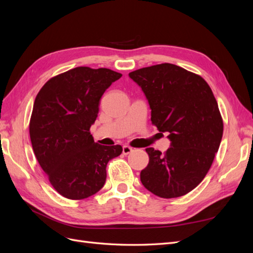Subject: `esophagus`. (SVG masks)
<instances>
[{
    "mask_svg": "<svg viewBox=\"0 0 253 253\" xmlns=\"http://www.w3.org/2000/svg\"><path fill=\"white\" fill-rule=\"evenodd\" d=\"M133 152V149L131 147H128V145H124V148H122V154L124 155H128L129 153Z\"/></svg>",
    "mask_w": 253,
    "mask_h": 253,
    "instance_id": "1",
    "label": "esophagus"
}]
</instances>
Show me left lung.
Masks as SVG:
<instances>
[{"label":"left lung","mask_w":253,"mask_h":253,"mask_svg":"<svg viewBox=\"0 0 253 253\" xmlns=\"http://www.w3.org/2000/svg\"><path fill=\"white\" fill-rule=\"evenodd\" d=\"M142 88L159 132H169L165 153L148 148L149 165L140 173L145 189L163 198L186 195L210 170L224 124L216 99L200 75L171 63L128 74Z\"/></svg>","instance_id":"obj_1"}]
</instances>
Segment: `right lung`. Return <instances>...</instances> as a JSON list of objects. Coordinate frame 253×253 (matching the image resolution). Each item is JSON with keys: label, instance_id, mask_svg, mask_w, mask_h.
<instances>
[{"label": "right lung", "instance_id": "obj_1", "mask_svg": "<svg viewBox=\"0 0 253 253\" xmlns=\"http://www.w3.org/2000/svg\"><path fill=\"white\" fill-rule=\"evenodd\" d=\"M121 76L109 68L75 67L50 78L36 97L29 121L33 150L52 188L68 200L97 193L106 165L121 154V145L98 144L89 131L103 93Z\"/></svg>", "mask_w": 253, "mask_h": 253}]
</instances>
